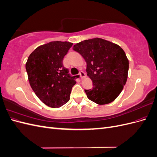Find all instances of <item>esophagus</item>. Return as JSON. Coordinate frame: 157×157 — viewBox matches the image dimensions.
Here are the masks:
<instances>
[{
	"instance_id": "1",
	"label": "esophagus",
	"mask_w": 157,
	"mask_h": 157,
	"mask_svg": "<svg viewBox=\"0 0 157 157\" xmlns=\"http://www.w3.org/2000/svg\"><path fill=\"white\" fill-rule=\"evenodd\" d=\"M79 75L80 76V78H81V79L84 78L85 77H86V73H85L83 71H80L79 72Z\"/></svg>"
}]
</instances>
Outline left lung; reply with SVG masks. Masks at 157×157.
Here are the masks:
<instances>
[{"label": "left lung", "mask_w": 157, "mask_h": 157, "mask_svg": "<svg viewBox=\"0 0 157 157\" xmlns=\"http://www.w3.org/2000/svg\"><path fill=\"white\" fill-rule=\"evenodd\" d=\"M87 64V75L93 87L84 90L88 98L99 105L113 101L125 85L129 61L124 51L113 42L99 38L85 40L73 46Z\"/></svg>", "instance_id": "obj_1"}]
</instances>
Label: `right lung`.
<instances>
[{
	"mask_svg": "<svg viewBox=\"0 0 157 157\" xmlns=\"http://www.w3.org/2000/svg\"><path fill=\"white\" fill-rule=\"evenodd\" d=\"M73 43L54 41L40 46L29 56L25 65L28 79L40 100L51 107L69 101L71 89L79 75L71 76L63 59Z\"/></svg>",
	"mask_w": 157,
	"mask_h": 157,
	"instance_id": "1",
	"label": "right lung"
}]
</instances>
